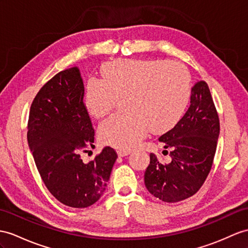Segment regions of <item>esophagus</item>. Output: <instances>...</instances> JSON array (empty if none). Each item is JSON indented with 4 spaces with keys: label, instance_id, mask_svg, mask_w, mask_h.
I'll use <instances>...</instances> for the list:
<instances>
[{
    "label": "esophagus",
    "instance_id": "obj_1",
    "mask_svg": "<svg viewBox=\"0 0 248 248\" xmlns=\"http://www.w3.org/2000/svg\"><path fill=\"white\" fill-rule=\"evenodd\" d=\"M130 153H131L130 150H122V149L118 150V155H119V156H126V155H128Z\"/></svg>",
    "mask_w": 248,
    "mask_h": 248
}]
</instances>
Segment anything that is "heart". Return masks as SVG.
<instances>
[{
  "instance_id": "obj_1",
  "label": "heart",
  "mask_w": 248,
  "mask_h": 248,
  "mask_svg": "<svg viewBox=\"0 0 248 248\" xmlns=\"http://www.w3.org/2000/svg\"><path fill=\"white\" fill-rule=\"evenodd\" d=\"M103 78H90L85 86L89 113L101 118L126 98V113H114L99 126L100 141L114 148H134L148 129H172L188 107L191 78L183 64L167 60H116L102 69Z\"/></svg>"
}]
</instances>
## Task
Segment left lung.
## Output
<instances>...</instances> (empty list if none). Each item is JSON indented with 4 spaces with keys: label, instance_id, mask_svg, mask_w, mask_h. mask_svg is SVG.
I'll return each instance as SVG.
<instances>
[{
    "label": "left lung",
    "instance_id": "left-lung-1",
    "mask_svg": "<svg viewBox=\"0 0 248 248\" xmlns=\"http://www.w3.org/2000/svg\"><path fill=\"white\" fill-rule=\"evenodd\" d=\"M219 134L220 121L213 96L207 83L200 81L191 88L190 105L183 118L159 138L164 148L170 149L171 161L163 164L155 154L149 155L144 173L147 190L167 203L194 196L213 166Z\"/></svg>",
    "mask_w": 248,
    "mask_h": 248
}]
</instances>
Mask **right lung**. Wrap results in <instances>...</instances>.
I'll list each match as a JSON object with an SVG mask.
<instances>
[{
    "mask_svg": "<svg viewBox=\"0 0 248 248\" xmlns=\"http://www.w3.org/2000/svg\"><path fill=\"white\" fill-rule=\"evenodd\" d=\"M27 129L34 163L50 194L74 208L98 201L118 155L106 146L87 164L81 159V153L94 146V129L77 67L60 71L40 89L30 106Z\"/></svg>",
    "mask_w": 248,
    "mask_h": 248,
    "instance_id": "right-lung-1",
    "label": "right lung"
}]
</instances>
